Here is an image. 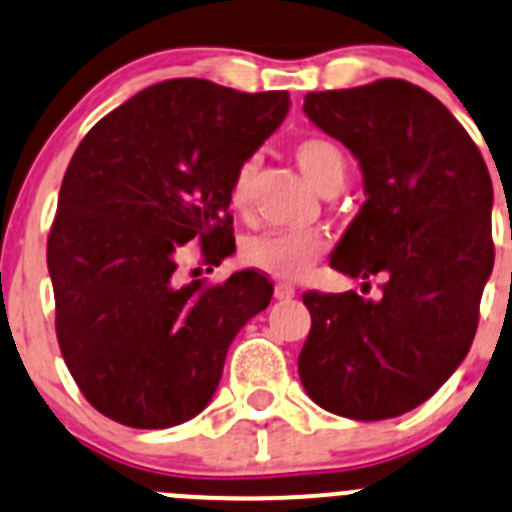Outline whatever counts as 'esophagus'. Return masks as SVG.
Masks as SVG:
<instances>
[{
  "label": "esophagus",
  "mask_w": 512,
  "mask_h": 512,
  "mask_svg": "<svg viewBox=\"0 0 512 512\" xmlns=\"http://www.w3.org/2000/svg\"><path fill=\"white\" fill-rule=\"evenodd\" d=\"M295 295H297V290H295V285H290V282H277L275 285L277 300H292Z\"/></svg>",
  "instance_id": "obj_1"
}]
</instances>
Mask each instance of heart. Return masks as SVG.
I'll use <instances>...</instances> for the list:
<instances>
[{
    "label": "heart",
    "mask_w": 512,
    "mask_h": 512,
    "mask_svg": "<svg viewBox=\"0 0 512 512\" xmlns=\"http://www.w3.org/2000/svg\"><path fill=\"white\" fill-rule=\"evenodd\" d=\"M295 160L302 175L317 190H340L347 177V157L340 145L327 137H307L295 145ZM252 180H255V160H247L237 167L230 185V205L237 215L250 210ZM325 252V237L315 230H270L250 237L242 245V262L255 270L292 280L302 275L315 257Z\"/></svg>",
    "instance_id": "b5f03b06"
}]
</instances>
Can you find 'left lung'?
<instances>
[{"label":"left lung","mask_w":512,"mask_h":512,"mask_svg":"<svg viewBox=\"0 0 512 512\" xmlns=\"http://www.w3.org/2000/svg\"><path fill=\"white\" fill-rule=\"evenodd\" d=\"M310 122L360 162L365 205L330 255L380 295L305 292L312 327L297 370L320 408L388 420L458 370L493 272V182L463 124L423 87L380 79L310 92Z\"/></svg>","instance_id":"1"}]
</instances>
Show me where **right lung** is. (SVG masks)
Returning <instances> with one entry per match:
<instances>
[{"label":"right lung","mask_w":512,"mask_h":512,"mask_svg":"<svg viewBox=\"0 0 512 512\" xmlns=\"http://www.w3.org/2000/svg\"><path fill=\"white\" fill-rule=\"evenodd\" d=\"M287 109V92L167 79L79 142L47 267L64 362L89 405L114 423L160 430L202 413L235 335L270 305L272 285L257 272L182 285L177 265L192 240L210 265L232 255V177Z\"/></svg>","instance_id":"obj_1"}]
</instances>
